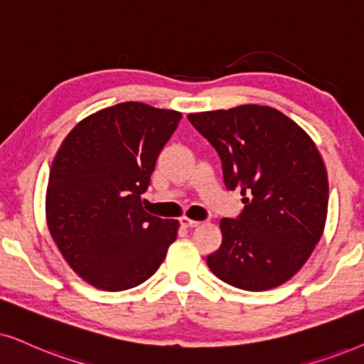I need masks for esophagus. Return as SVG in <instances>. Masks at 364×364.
<instances>
[{
    "instance_id": "obj_1",
    "label": "esophagus",
    "mask_w": 364,
    "mask_h": 364,
    "mask_svg": "<svg viewBox=\"0 0 364 364\" xmlns=\"http://www.w3.org/2000/svg\"><path fill=\"white\" fill-rule=\"evenodd\" d=\"M181 225L185 228H196L200 225V221H195V220H190V218H181Z\"/></svg>"
}]
</instances>
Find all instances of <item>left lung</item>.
<instances>
[{
	"instance_id": "left-lung-1",
	"label": "left lung",
	"mask_w": 364,
	"mask_h": 364,
	"mask_svg": "<svg viewBox=\"0 0 364 364\" xmlns=\"http://www.w3.org/2000/svg\"><path fill=\"white\" fill-rule=\"evenodd\" d=\"M221 159L228 190L245 208L223 218V243L206 258L231 287L264 291L306 263L321 238L328 211V174L316 144L269 106L188 114Z\"/></svg>"
}]
</instances>
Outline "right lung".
I'll return each mask as SVG.
<instances>
[{
    "label": "right lung",
    "mask_w": 364,
    "mask_h": 364,
    "mask_svg": "<svg viewBox=\"0 0 364 364\" xmlns=\"http://www.w3.org/2000/svg\"><path fill=\"white\" fill-rule=\"evenodd\" d=\"M181 113L126 101L77 123L58 149L46 191L48 228L90 284L123 291L156 273L178 221L143 210L158 154Z\"/></svg>",
    "instance_id": "right-lung-1"
}]
</instances>
